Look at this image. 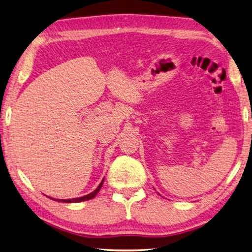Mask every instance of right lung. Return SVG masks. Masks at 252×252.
I'll return each instance as SVG.
<instances>
[{
  "mask_svg": "<svg viewBox=\"0 0 252 252\" xmlns=\"http://www.w3.org/2000/svg\"><path fill=\"white\" fill-rule=\"evenodd\" d=\"M104 181V180H103ZM103 181L99 183L98 187L96 188V189H94V191L92 193L88 194V195H84L82 197H77V198H71V200H55V201H59V202H63V203H78V202H83V201H88V200H91V198H93L94 196L96 195V194L98 193L99 189H101L102 185H103Z\"/></svg>",
  "mask_w": 252,
  "mask_h": 252,
  "instance_id": "right-lung-1",
  "label": "right lung"
}]
</instances>
